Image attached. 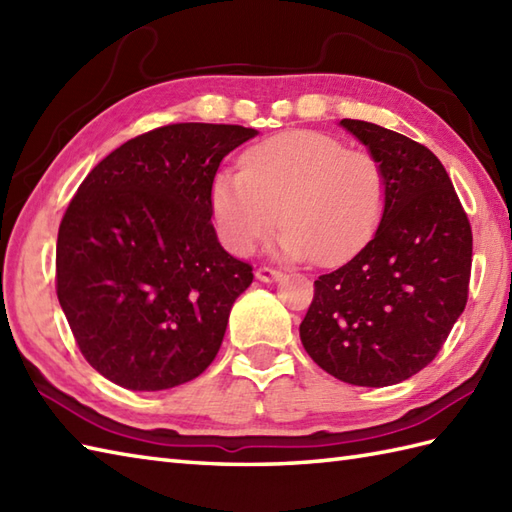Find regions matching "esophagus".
Masks as SVG:
<instances>
[{"label":"esophagus","mask_w":512,"mask_h":512,"mask_svg":"<svg viewBox=\"0 0 512 512\" xmlns=\"http://www.w3.org/2000/svg\"><path fill=\"white\" fill-rule=\"evenodd\" d=\"M255 277L259 281H279L281 277H284V273H281V270H277V268H270V266H259Z\"/></svg>","instance_id":"1"}]
</instances>
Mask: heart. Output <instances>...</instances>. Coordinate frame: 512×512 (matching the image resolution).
<instances>
[{"instance_id":"heart-1","label":"heart","mask_w":512,"mask_h":512,"mask_svg":"<svg viewBox=\"0 0 512 512\" xmlns=\"http://www.w3.org/2000/svg\"><path fill=\"white\" fill-rule=\"evenodd\" d=\"M387 178L378 158L319 132H288L248 149L242 173L220 171L211 204L224 244L248 255L275 231L281 253L334 266L380 222Z\"/></svg>"}]
</instances>
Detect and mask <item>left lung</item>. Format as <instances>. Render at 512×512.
<instances>
[{"label": "left lung", "instance_id": "1", "mask_svg": "<svg viewBox=\"0 0 512 512\" xmlns=\"http://www.w3.org/2000/svg\"><path fill=\"white\" fill-rule=\"evenodd\" d=\"M341 125L383 165L385 211L361 253L314 281L299 336L334 378L387 387L427 367L464 312L473 233L431 149L367 121Z\"/></svg>", "mask_w": 512, "mask_h": 512}]
</instances>
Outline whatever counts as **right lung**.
Wrapping results in <instances>:
<instances>
[{"label":"right lung","mask_w":512,"mask_h":512,"mask_svg":"<svg viewBox=\"0 0 512 512\" xmlns=\"http://www.w3.org/2000/svg\"><path fill=\"white\" fill-rule=\"evenodd\" d=\"M257 132L173 123L96 165L70 200L57 239V297L96 372L134 391L198 378L220 350L253 266L217 242V167Z\"/></svg>","instance_id":"1"}]
</instances>
